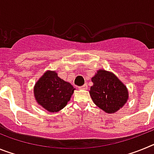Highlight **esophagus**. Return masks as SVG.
Here are the masks:
<instances>
[{
  "label": "esophagus",
  "mask_w": 154,
  "mask_h": 154,
  "mask_svg": "<svg viewBox=\"0 0 154 154\" xmlns=\"http://www.w3.org/2000/svg\"><path fill=\"white\" fill-rule=\"evenodd\" d=\"M80 89H88V85L87 84H84L83 85H82V86L79 87Z\"/></svg>",
  "instance_id": "obj_1"
}]
</instances>
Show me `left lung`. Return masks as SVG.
<instances>
[{"label":"left lung","mask_w":154,"mask_h":154,"mask_svg":"<svg viewBox=\"0 0 154 154\" xmlns=\"http://www.w3.org/2000/svg\"><path fill=\"white\" fill-rule=\"evenodd\" d=\"M91 98L98 107L107 113H114L127 101L128 90L126 85L113 74L103 69L97 71L92 78Z\"/></svg>","instance_id":"obj_1"}]
</instances>
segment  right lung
Listing matches in <instances>:
<instances>
[{
	"label": "right lung",
	"instance_id": "obj_1",
	"mask_svg": "<svg viewBox=\"0 0 154 154\" xmlns=\"http://www.w3.org/2000/svg\"><path fill=\"white\" fill-rule=\"evenodd\" d=\"M74 87L58 76L55 71H47L34 87L36 101L48 112L60 111L67 105Z\"/></svg>",
	"mask_w": 154,
	"mask_h": 154
}]
</instances>
